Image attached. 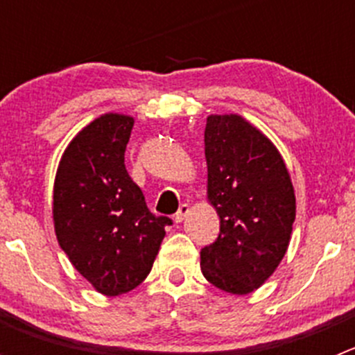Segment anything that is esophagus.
<instances>
[{
	"instance_id": "1",
	"label": "esophagus",
	"mask_w": 355,
	"mask_h": 355,
	"mask_svg": "<svg viewBox=\"0 0 355 355\" xmlns=\"http://www.w3.org/2000/svg\"><path fill=\"white\" fill-rule=\"evenodd\" d=\"M189 211H191V207H189V204H182V206L178 207L177 213H175V216H173L175 223H182V221H184V218L189 214Z\"/></svg>"
}]
</instances>
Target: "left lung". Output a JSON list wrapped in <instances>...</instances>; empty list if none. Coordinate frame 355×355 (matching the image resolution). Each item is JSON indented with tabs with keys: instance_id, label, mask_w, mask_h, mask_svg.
I'll use <instances>...</instances> for the list:
<instances>
[{
	"instance_id": "left-lung-1",
	"label": "left lung",
	"mask_w": 355,
	"mask_h": 355,
	"mask_svg": "<svg viewBox=\"0 0 355 355\" xmlns=\"http://www.w3.org/2000/svg\"><path fill=\"white\" fill-rule=\"evenodd\" d=\"M204 153L220 234L200 249V270L214 287L245 295L287 252L295 220L292 182L273 142L239 114L207 116Z\"/></svg>"
}]
</instances>
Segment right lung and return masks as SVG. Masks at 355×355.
<instances>
[{
	"label": "right lung",
	"mask_w": 355,
	"mask_h": 355,
	"mask_svg": "<svg viewBox=\"0 0 355 355\" xmlns=\"http://www.w3.org/2000/svg\"><path fill=\"white\" fill-rule=\"evenodd\" d=\"M134 118L108 113L75 135L60 161L53 191L58 244L98 292L134 290L151 271L168 216L146 206L125 168Z\"/></svg>",
	"instance_id": "1"
}]
</instances>
